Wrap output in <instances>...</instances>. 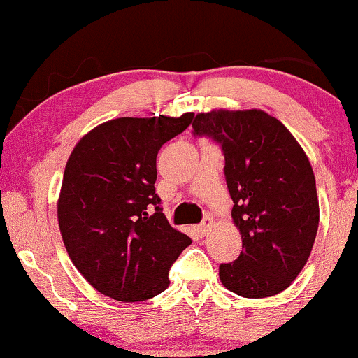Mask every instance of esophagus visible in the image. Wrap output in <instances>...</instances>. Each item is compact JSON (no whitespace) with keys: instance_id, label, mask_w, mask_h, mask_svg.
Instances as JSON below:
<instances>
[{"instance_id":"34e87169","label":"esophagus","mask_w":358,"mask_h":358,"mask_svg":"<svg viewBox=\"0 0 358 358\" xmlns=\"http://www.w3.org/2000/svg\"><path fill=\"white\" fill-rule=\"evenodd\" d=\"M212 227H213V220L212 219H205L202 224L195 225V227H193V231H195V234L199 237H205L208 232H210Z\"/></svg>"}]
</instances>
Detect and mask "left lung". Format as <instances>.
Returning <instances> with one entry per match:
<instances>
[{
    "label": "left lung",
    "instance_id": "8db88e82",
    "mask_svg": "<svg viewBox=\"0 0 358 358\" xmlns=\"http://www.w3.org/2000/svg\"><path fill=\"white\" fill-rule=\"evenodd\" d=\"M222 146L239 257L220 264L222 285L244 298L285 291L305 268L320 222L313 168L289 129L261 109H213L193 121Z\"/></svg>",
    "mask_w": 358,
    "mask_h": 358
}]
</instances>
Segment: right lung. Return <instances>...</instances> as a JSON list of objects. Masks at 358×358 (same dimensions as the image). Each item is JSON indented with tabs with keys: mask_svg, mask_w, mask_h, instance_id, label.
I'll return each instance as SVG.
<instances>
[{
	"mask_svg": "<svg viewBox=\"0 0 358 358\" xmlns=\"http://www.w3.org/2000/svg\"><path fill=\"white\" fill-rule=\"evenodd\" d=\"M192 119L193 113L110 119L84 134L69 156L57 200L62 241L77 271L104 296L124 303L156 296L190 245L187 234L168 224L155 182L159 148Z\"/></svg>",
	"mask_w": 358,
	"mask_h": 358,
	"instance_id": "obj_1",
	"label": "right lung"
}]
</instances>
